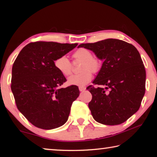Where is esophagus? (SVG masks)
<instances>
[{
  "instance_id": "34e87169",
  "label": "esophagus",
  "mask_w": 157,
  "mask_h": 157,
  "mask_svg": "<svg viewBox=\"0 0 157 157\" xmlns=\"http://www.w3.org/2000/svg\"><path fill=\"white\" fill-rule=\"evenodd\" d=\"M79 91H80L81 92H82V91H84V90H86V87H84V86H79Z\"/></svg>"
}]
</instances>
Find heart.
I'll return each instance as SVG.
<instances>
[{
    "instance_id": "1",
    "label": "heart",
    "mask_w": 157,
    "mask_h": 157,
    "mask_svg": "<svg viewBox=\"0 0 157 157\" xmlns=\"http://www.w3.org/2000/svg\"><path fill=\"white\" fill-rule=\"evenodd\" d=\"M74 62H82L80 66L81 72L71 75L68 79V84L73 86H82L88 84L92 79V73L99 72L102 67V61L97 57L93 56V53L86 48H79L73 53ZM55 66L63 75L68 76L73 71V64L66 55L57 58Z\"/></svg>"
}]
</instances>
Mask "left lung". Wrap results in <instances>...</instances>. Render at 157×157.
<instances>
[{
	"label": "left lung",
	"instance_id": "1",
	"mask_svg": "<svg viewBox=\"0 0 157 157\" xmlns=\"http://www.w3.org/2000/svg\"><path fill=\"white\" fill-rule=\"evenodd\" d=\"M92 50L103 60L100 71L86 89L92 100L89 103L98 123L116 125L125 122L139 109L145 91V69L139 51L133 45L115 39L78 48Z\"/></svg>",
	"mask_w": 157,
	"mask_h": 157
}]
</instances>
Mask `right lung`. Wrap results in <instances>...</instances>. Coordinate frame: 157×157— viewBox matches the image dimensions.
Instances as JSON below:
<instances>
[{
	"mask_svg": "<svg viewBox=\"0 0 157 157\" xmlns=\"http://www.w3.org/2000/svg\"><path fill=\"white\" fill-rule=\"evenodd\" d=\"M77 46L78 44L32 42L15 59L12 71V94L18 109L35 127L52 129L67 121L79 91L73 85L61 88L66 79L54 63Z\"/></svg>",
	"mask_w": 157,
	"mask_h": 157,
	"instance_id": "1",
	"label": "right lung"
}]
</instances>
